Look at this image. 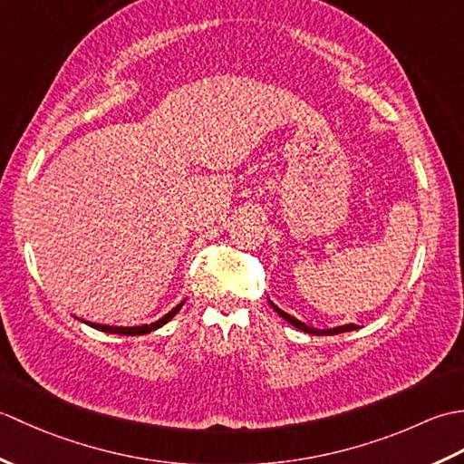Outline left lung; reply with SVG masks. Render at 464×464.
Returning a JSON list of instances; mask_svg holds the SVG:
<instances>
[{
  "label": "left lung",
  "instance_id": "1",
  "mask_svg": "<svg viewBox=\"0 0 464 464\" xmlns=\"http://www.w3.org/2000/svg\"><path fill=\"white\" fill-rule=\"evenodd\" d=\"M269 303H271V301H269ZM271 307H273L275 311H277L285 321L291 323L293 327H297L299 331H303V333H309V334H339V333H347V331H354V329H357V324H341V327L327 329V331H319V329H313V327H309V324H304V323H303V321H299V319L291 317L289 313H285L283 309H279L277 304H275V303H271Z\"/></svg>",
  "mask_w": 464,
  "mask_h": 464
}]
</instances>
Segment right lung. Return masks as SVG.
<instances>
[{
	"label": "right lung",
	"mask_w": 464,
	"mask_h": 464,
	"mask_svg": "<svg viewBox=\"0 0 464 464\" xmlns=\"http://www.w3.org/2000/svg\"><path fill=\"white\" fill-rule=\"evenodd\" d=\"M183 303L185 301H181L179 304H177V307H173L169 313L167 314H163V317L160 319V321H155V323H150V324H140V327H111V324H102V323H90V321H83V323H87L90 324V327H93V329H97V331H103V333H111V334H145V333H151V331H155V329H160V327H163L165 323H169L177 313H179V309L183 307Z\"/></svg>",
	"instance_id": "1"
}]
</instances>
